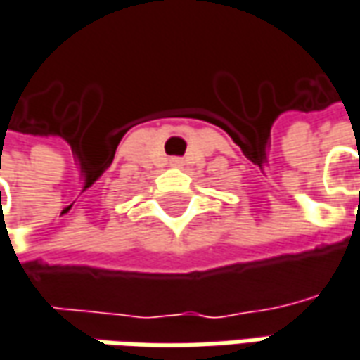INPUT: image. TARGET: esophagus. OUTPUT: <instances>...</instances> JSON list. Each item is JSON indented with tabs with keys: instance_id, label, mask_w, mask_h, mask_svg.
<instances>
[{
	"instance_id": "obj_1",
	"label": "esophagus",
	"mask_w": 360,
	"mask_h": 360,
	"mask_svg": "<svg viewBox=\"0 0 360 360\" xmlns=\"http://www.w3.org/2000/svg\"><path fill=\"white\" fill-rule=\"evenodd\" d=\"M171 165H173V167H179L181 159H177V157H173V159H171Z\"/></svg>"
}]
</instances>
